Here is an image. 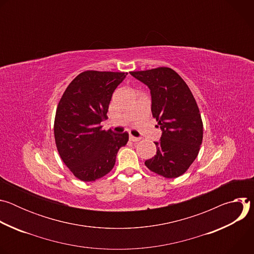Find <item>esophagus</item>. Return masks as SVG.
<instances>
[{
  "label": "esophagus",
  "instance_id": "1",
  "mask_svg": "<svg viewBox=\"0 0 254 254\" xmlns=\"http://www.w3.org/2000/svg\"><path fill=\"white\" fill-rule=\"evenodd\" d=\"M129 139H130L131 141H133V142H136V141L140 140V137H135V136H133V135H129Z\"/></svg>",
  "mask_w": 254,
  "mask_h": 254
}]
</instances>
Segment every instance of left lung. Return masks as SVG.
Listing matches in <instances>:
<instances>
[{"instance_id": "obj_1", "label": "left lung", "mask_w": 254, "mask_h": 254, "mask_svg": "<svg viewBox=\"0 0 254 254\" xmlns=\"http://www.w3.org/2000/svg\"><path fill=\"white\" fill-rule=\"evenodd\" d=\"M129 73L150 88L152 114L162 130L155 141L157 155L144 165L165 178L183 175L197 158L203 139L201 115L190 88L168 67Z\"/></svg>"}]
</instances>
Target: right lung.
<instances>
[{
	"mask_svg": "<svg viewBox=\"0 0 254 254\" xmlns=\"http://www.w3.org/2000/svg\"><path fill=\"white\" fill-rule=\"evenodd\" d=\"M127 73L87 70L64 91L56 111L54 135L58 153L73 175L92 182L110 173L128 133L101 129L112 96Z\"/></svg>",
	"mask_w": 254,
	"mask_h": 254,
	"instance_id": "1",
	"label": "right lung"
}]
</instances>
